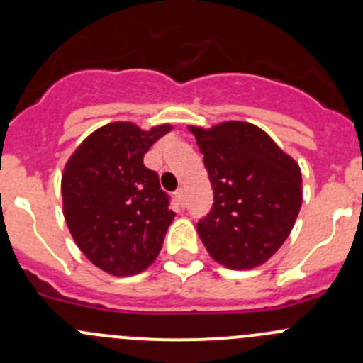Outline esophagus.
<instances>
[{"instance_id":"34e87169","label":"esophagus","mask_w":363,"mask_h":363,"mask_svg":"<svg viewBox=\"0 0 363 363\" xmlns=\"http://www.w3.org/2000/svg\"><path fill=\"white\" fill-rule=\"evenodd\" d=\"M175 199H177V202L181 203V207H184V205H186V195H184V189L179 188L177 191H175Z\"/></svg>"}]
</instances>
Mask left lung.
Segmentation results:
<instances>
[{"label": "left lung", "mask_w": 363, "mask_h": 363, "mask_svg": "<svg viewBox=\"0 0 363 363\" xmlns=\"http://www.w3.org/2000/svg\"><path fill=\"white\" fill-rule=\"evenodd\" d=\"M189 130L214 191L211 212L196 223L205 250L226 269L262 265L283 246L298 216V164L255 124L228 121Z\"/></svg>", "instance_id": "left-lung-1"}]
</instances>
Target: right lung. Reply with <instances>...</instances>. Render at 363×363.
<instances>
[{"mask_svg": "<svg viewBox=\"0 0 363 363\" xmlns=\"http://www.w3.org/2000/svg\"><path fill=\"white\" fill-rule=\"evenodd\" d=\"M168 124L149 131L111 123L91 133L65 167V219L79 250L112 276L147 269L174 221L170 196L144 155L168 133Z\"/></svg>", "mask_w": 363, "mask_h": 363, "instance_id": "add662e5", "label": "right lung"}]
</instances>
